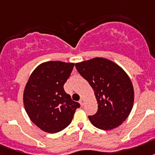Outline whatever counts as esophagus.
<instances>
[{
  "mask_svg": "<svg viewBox=\"0 0 155 155\" xmlns=\"http://www.w3.org/2000/svg\"><path fill=\"white\" fill-rule=\"evenodd\" d=\"M84 102H85L84 99H83V98H82V99H80V105H81V106H84Z\"/></svg>",
  "mask_w": 155,
  "mask_h": 155,
  "instance_id": "34e87169",
  "label": "esophagus"
}]
</instances>
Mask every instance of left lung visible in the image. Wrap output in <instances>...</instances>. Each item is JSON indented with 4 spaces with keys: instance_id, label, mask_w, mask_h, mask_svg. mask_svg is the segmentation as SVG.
I'll return each instance as SVG.
<instances>
[{
    "instance_id": "1",
    "label": "left lung",
    "mask_w": 155,
    "mask_h": 155,
    "mask_svg": "<svg viewBox=\"0 0 155 155\" xmlns=\"http://www.w3.org/2000/svg\"><path fill=\"white\" fill-rule=\"evenodd\" d=\"M79 73L95 93L98 110L88 116L101 130H111L125 121L133 107L134 87L121 67L105 58L96 57L75 64Z\"/></svg>"
}]
</instances>
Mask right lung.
I'll list each match as a JSON object with an SVG mask.
<instances>
[{
    "instance_id": "add662e5",
    "label": "right lung",
    "mask_w": 155,
    "mask_h": 155,
    "mask_svg": "<svg viewBox=\"0 0 155 155\" xmlns=\"http://www.w3.org/2000/svg\"><path fill=\"white\" fill-rule=\"evenodd\" d=\"M73 63L48 61L36 68L28 80L24 105L31 121L48 133H57L71 123L80 104L64 89Z\"/></svg>"
}]
</instances>
